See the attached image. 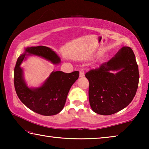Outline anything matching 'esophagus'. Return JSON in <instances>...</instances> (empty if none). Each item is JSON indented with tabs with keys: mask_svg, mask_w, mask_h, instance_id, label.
Segmentation results:
<instances>
[{
	"mask_svg": "<svg viewBox=\"0 0 149 149\" xmlns=\"http://www.w3.org/2000/svg\"><path fill=\"white\" fill-rule=\"evenodd\" d=\"M84 75H85L84 71V70H81L80 71H79V77L84 76Z\"/></svg>",
	"mask_w": 149,
	"mask_h": 149,
	"instance_id": "esophagus-1",
	"label": "esophagus"
}]
</instances>
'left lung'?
I'll use <instances>...</instances> for the list:
<instances>
[{
	"label": "left lung",
	"mask_w": 149,
	"mask_h": 149,
	"mask_svg": "<svg viewBox=\"0 0 149 149\" xmlns=\"http://www.w3.org/2000/svg\"><path fill=\"white\" fill-rule=\"evenodd\" d=\"M89 80V99L93 112L111 115L132 101L139 79L138 65L132 49L123 47L109 61L85 74Z\"/></svg>",
	"instance_id": "8db88e82"
}]
</instances>
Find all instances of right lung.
Listing matches in <instances>:
<instances>
[{
    "instance_id": "obj_1",
    "label": "right lung",
    "mask_w": 149,
    "mask_h": 149,
    "mask_svg": "<svg viewBox=\"0 0 149 149\" xmlns=\"http://www.w3.org/2000/svg\"><path fill=\"white\" fill-rule=\"evenodd\" d=\"M29 55H35L58 64L60 58L53 50L45 46L26 47L19 56L14 68V87L19 100L26 107L43 116L56 115L65 105L70 88L79 77V72L64 73L53 71L43 84L38 87H29L25 81L24 70L20 66Z\"/></svg>"
}]
</instances>
